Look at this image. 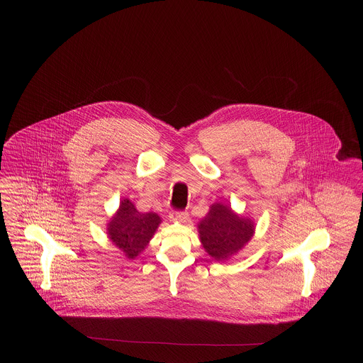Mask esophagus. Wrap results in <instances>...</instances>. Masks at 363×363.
<instances>
[{"label": "esophagus", "mask_w": 363, "mask_h": 363, "mask_svg": "<svg viewBox=\"0 0 363 363\" xmlns=\"http://www.w3.org/2000/svg\"><path fill=\"white\" fill-rule=\"evenodd\" d=\"M188 216H189V213L186 211H173L170 213V218L179 223H185L188 220Z\"/></svg>", "instance_id": "esophagus-1"}]
</instances>
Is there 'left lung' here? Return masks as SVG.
Instances as JSON below:
<instances>
[{"label": "left lung", "instance_id": "1", "mask_svg": "<svg viewBox=\"0 0 363 363\" xmlns=\"http://www.w3.org/2000/svg\"><path fill=\"white\" fill-rule=\"evenodd\" d=\"M197 230L208 255L216 261H225L237 255L252 240L255 222L237 215L228 206L215 203L197 225Z\"/></svg>", "mask_w": 363, "mask_h": 363}]
</instances>
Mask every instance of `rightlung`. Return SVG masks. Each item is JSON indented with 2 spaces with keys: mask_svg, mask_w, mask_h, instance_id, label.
I'll return each instance as SVG.
<instances>
[{
  "mask_svg": "<svg viewBox=\"0 0 363 363\" xmlns=\"http://www.w3.org/2000/svg\"><path fill=\"white\" fill-rule=\"evenodd\" d=\"M160 222L155 212H138L129 199H123L107 223V235L128 259H136L154 237Z\"/></svg>",
  "mask_w": 363,
  "mask_h": 363,
  "instance_id": "add662e5",
  "label": "right lung"
}]
</instances>
